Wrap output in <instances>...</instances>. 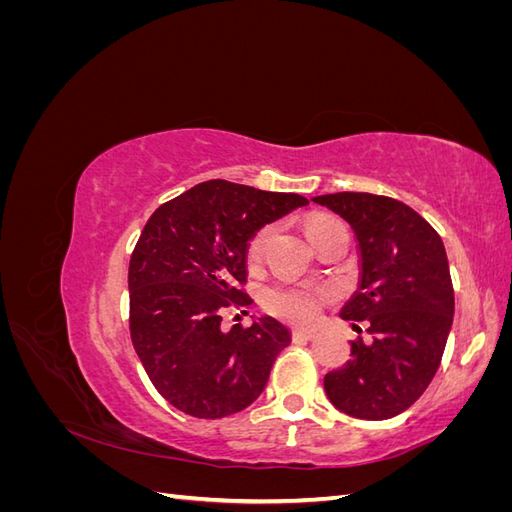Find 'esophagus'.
<instances>
[{
    "mask_svg": "<svg viewBox=\"0 0 512 512\" xmlns=\"http://www.w3.org/2000/svg\"><path fill=\"white\" fill-rule=\"evenodd\" d=\"M316 333L314 331H307V329H294L292 331V342H309V339H314Z\"/></svg>",
    "mask_w": 512,
    "mask_h": 512,
    "instance_id": "esophagus-1",
    "label": "esophagus"
}]
</instances>
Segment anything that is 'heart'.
I'll return each instance as SVG.
<instances>
[{
    "label": "heart",
    "instance_id": "1",
    "mask_svg": "<svg viewBox=\"0 0 512 512\" xmlns=\"http://www.w3.org/2000/svg\"><path fill=\"white\" fill-rule=\"evenodd\" d=\"M333 220L335 218H329V215H316V218H312L307 224L309 237H312L320 226L329 224ZM271 230H273L271 226H262L260 230L254 232L250 243H247L245 256L250 265H254V262H258L262 254H265ZM324 301H327V292L305 286V284H273L262 292V305H265L267 312L292 324L314 322L320 314Z\"/></svg>",
    "mask_w": 512,
    "mask_h": 512
}]
</instances>
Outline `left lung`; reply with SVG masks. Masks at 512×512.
Here are the masks:
<instances>
[{"instance_id": "1", "label": "left lung", "mask_w": 512, "mask_h": 512, "mask_svg": "<svg viewBox=\"0 0 512 512\" xmlns=\"http://www.w3.org/2000/svg\"><path fill=\"white\" fill-rule=\"evenodd\" d=\"M352 226L361 284L342 318L367 324L350 361L324 376L331 404L354 418L384 421L408 410L436 376L453 327L455 294L446 250L433 226L401 200L337 192L312 198Z\"/></svg>"}]
</instances>
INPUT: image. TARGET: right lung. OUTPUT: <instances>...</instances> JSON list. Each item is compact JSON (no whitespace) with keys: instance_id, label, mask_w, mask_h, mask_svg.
<instances>
[{"instance_id":"right-lung-1","label":"right lung","mask_w":512,"mask_h":512,"mask_svg":"<svg viewBox=\"0 0 512 512\" xmlns=\"http://www.w3.org/2000/svg\"><path fill=\"white\" fill-rule=\"evenodd\" d=\"M307 198L211 179L153 211L128 269L130 335L149 380L196 418L241 412L262 393L290 331L271 316L222 327L252 299L247 241Z\"/></svg>"}]
</instances>
